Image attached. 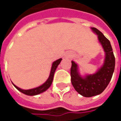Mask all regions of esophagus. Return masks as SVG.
<instances>
[{
    "label": "esophagus",
    "mask_w": 121,
    "mask_h": 121,
    "mask_svg": "<svg viewBox=\"0 0 121 121\" xmlns=\"http://www.w3.org/2000/svg\"><path fill=\"white\" fill-rule=\"evenodd\" d=\"M70 53H68V54L66 55V57H70Z\"/></svg>",
    "instance_id": "esophagus-1"
}]
</instances>
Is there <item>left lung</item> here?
<instances>
[{
  "label": "left lung",
  "instance_id": "8db88e82",
  "mask_svg": "<svg viewBox=\"0 0 121 121\" xmlns=\"http://www.w3.org/2000/svg\"><path fill=\"white\" fill-rule=\"evenodd\" d=\"M98 36V40L106 54L103 66L93 74L82 77L78 70V65L72 61L70 70L71 82L76 91L86 97H92L102 93L110 81L115 67V57L112 48L108 39L97 28H91Z\"/></svg>",
  "mask_w": 121,
  "mask_h": 121
}]
</instances>
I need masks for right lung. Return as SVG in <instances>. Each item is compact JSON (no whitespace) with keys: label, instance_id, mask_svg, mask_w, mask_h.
<instances>
[{"label":"right lung","instance_id":"add662e5","mask_svg":"<svg viewBox=\"0 0 121 121\" xmlns=\"http://www.w3.org/2000/svg\"><path fill=\"white\" fill-rule=\"evenodd\" d=\"M61 58L55 61L53 64H52V67H51V70L50 72V75L49 76L48 79L47 80V81L45 82L44 84H43L42 85H40L39 87H36V88H34V89H28V90H24V89H22L20 88H19L17 86H15L14 84L13 85L15 86V87L19 90L20 92L23 93L24 94L27 95H38V94H40L43 92L45 91L47 89H48L50 86L52 84V82H53V76H54V73H55V70L57 68V66L60 64L61 61Z\"/></svg>","mask_w":121,"mask_h":121}]
</instances>
